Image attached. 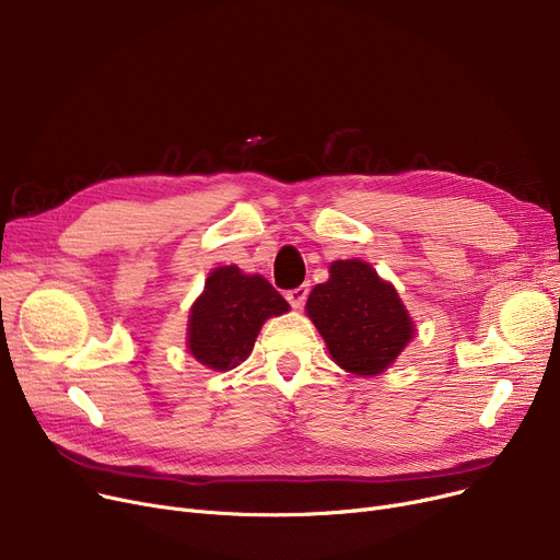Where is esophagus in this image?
Returning <instances> with one entry per match:
<instances>
[{"label": "esophagus", "mask_w": 560, "mask_h": 560, "mask_svg": "<svg viewBox=\"0 0 560 560\" xmlns=\"http://www.w3.org/2000/svg\"><path fill=\"white\" fill-rule=\"evenodd\" d=\"M308 292H311L308 283H302V285H298V288L288 290V292H285V300L290 302L292 308H302L304 302H306V298H308Z\"/></svg>", "instance_id": "34e87169"}]
</instances>
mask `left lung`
Wrapping results in <instances>:
<instances>
[{
  "label": "left lung",
  "mask_w": 560,
  "mask_h": 560,
  "mask_svg": "<svg viewBox=\"0 0 560 560\" xmlns=\"http://www.w3.org/2000/svg\"><path fill=\"white\" fill-rule=\"evenodd\" d=\"M329 272V281L308 295V317L342 370L381 374L413 338V322L397 290L368 262L336 260Z\"/></svg>",
  "instance_id": "obj_1"
}]
</instances>
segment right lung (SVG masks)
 Returning a JSON list of instances; mask_svg holds the SVG:
<instances>
[{"instance_id": "obj_1", "label": "right lung", "mask_w": 560, "mask_h": 560, "mask_svg": "<svg viewBox=\"0 0 560 560\" xmlns=\"http://www.w3.org/2000/svg\"><path fill=\"white\" fill-rule=\"evenodd\" d=\"M290 311L288 302L258 275H243L235 265L218 268L206 279L188 325V349L211 370H229L249 357L262 322Z\"/></svg>"}]
</instances>
